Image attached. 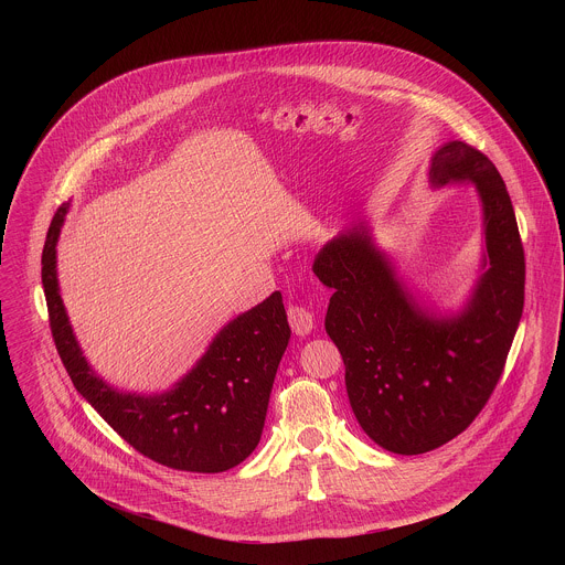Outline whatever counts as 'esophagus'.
<instances>
[{"mask_svg": "<svg viewBox=\"0 0 565 565\" xmlns=\"http://www.w3.org/2000/svg\"><path fill=\"white\" fill-rule=\"evenodd\" d=\"M287 318L296 334H309L313 330V313L302 305H289Z\"/></svg>", "mask_w": 565, "mask_h": 565, "instance_id": "obj_1", "label": "esophagus"}]
</instances>
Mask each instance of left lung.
<instances>
[{"label": "left lung", "mask_w": 565, "mask_h": 565, "mask_svg": "<svg viewBox=\"0 0 565 565\" xmlns=\"http://www.w3.org/2000/svg\"><path fill=\"white\" fill-rule=\"evenodd\" d=\"M475 182L484 211L487 269L468 309L424 316L365 228L326 243L313 271L332 298L326 332L345 365L361 428L385 450L422 455L461 435L491 398L524 309V247L511 198L481 150L452 141L435 152L430 182Z\"/></svg>", "instance_id": "left-lung-1"}]
</instances>
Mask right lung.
Segmentation results:
<instances>
[{"instance_id":"add662e5","label":"right lung","mask_w":565,"mask_h":565,"mask_svg":"<svg viewBox=\"0 0 565 565\" xmlns=\"http://www.w3.org/2000/svg\"><path fill=\"white\" fill-rule=\"evenodd\" d=\"M65 213L67 204L50 224L41 280L52 337L74 387L121 439L161 466L204 475L239 466L260 441L276 370L291 337L280 291L228 323L171 392L119 394L86 365L58 294L56 242Z\"/></svg>"}]
</instances>
